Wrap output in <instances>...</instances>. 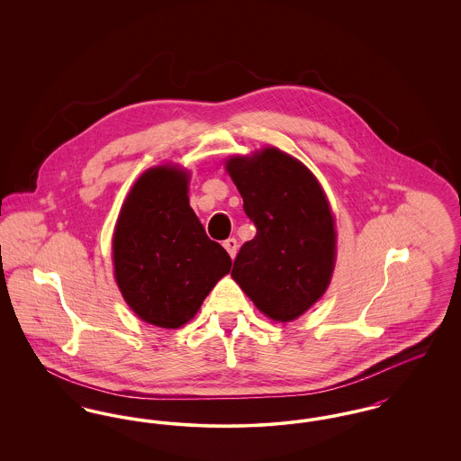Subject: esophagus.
Wrapping results in <instances>:
<instances>
[{
    "label": "esophagus",
    "mask_w": 461,
    "mask_h": 461,
    "mask_svg": "<svg viewBox=\"0 0 461 461\" xmlns=\"http://www.w3.org/2000/svg\"><path fill=\"white\" fill-rule=\"evenodd\" d=\"M224 249L228 250V254L231 256V258H235L237 256V249H239V241L235 240V239H228V240H224Z\"/></svg>",
    "instance_id": "obj_1"
}]
</instances>
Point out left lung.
<instances>
[{
  "mask_svg": "<svg viewBox=\"0 0 461 461\" xmlns=\"http://www.w3.org/2000/svg\"><path fill=\"white\" fill-rule=\"evenodd\" d=\"M247 218L258 233L241 245L231 276L275 321H292L327 290L335 264V228L316 177L276 149L231 157Z\"/></svg>",
  "mask_w": 461,
  "mask_h": 461,
  "instance_id": "obj_1",
  "label": "left lung"
}]
</instances>
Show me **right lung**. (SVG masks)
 Listing matches in <instances>:
<instances>
[{"instance_id":"add662e5","label":"right lung","mask_w":461,"mask_h":461,"mask_svg":"<svg viewBox=\"0 0 461 461\" xmlns=\"http://www.w3.org/2000/svg\"><path fill=\"white\" fill-rule=\"evenodd\" d=\"M188 175L160 166L132 186L113 233L122 297L147 323L179 329L195 316L231 258L205 235L188 203Z\"/></svg>"}]
</instances>
